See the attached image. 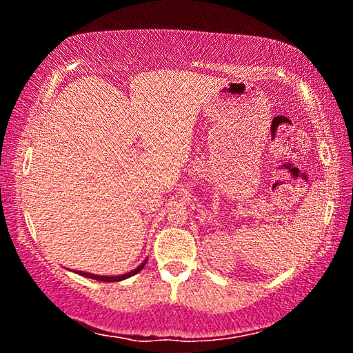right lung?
Returning a JSON list of instances; mask_svg holds the SVG:
<instances>
[{"label": "right lung", "mask_w": 353, "mask_h": 353, "mask_svg": "<svg viewBox=\"0 0 353 353\" xmlns=\"http://www.w3.org/2000/svg\"><path fill=\"white\" fill-rule=\"evenodd\" d=\"M146 265V260L141 263L140 266H137L135 270H132L128 274H121V276H97V274H90V272H83V271H76V274H81L83 277H88V279H93V280H101V282H119V280H124V279H129L135 276L137 272H140L143 268Z\"/></svg>", "instance_id": "add662e5"}]
</instances>
